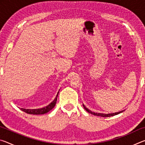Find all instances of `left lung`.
Returning <instances> with one entry per match:
<instances>
[{"mask_svg":"<svg viewBox=\"0 0 145 145\" xmlns=\"http://www.w3.org/2000/svg\"><path fill=\"white\" fill-rule=\"evenodd\" d=\"M83 105V107L85 109L86 111L87 112H89V113L92 114L93 115H95V116H102V117H109V116H114V115H116V114H118L120 113H121L123 111H120V112H114V113H109V114H104V113H97V112H92L91 111H90L89 109H88L87 107H86L85 105L84 104Z\"/></svg>","mask_w":145,"mask_h":145,"instance_id":"left-lung-1","label":"left lung"}]
</instances>
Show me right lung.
<instances>
[{
  "label": "right lung",
  "instance_id": "add662e5",
  "mask_svg": "<svg viewBox=\"0 0 145 145\" xmlns=\"http://www.w3.org/2000/svg\"><path fill=\"white\" fill-rule=\"evenodd\" d=\"M58 93H57V95H56V98L54 100L50 103V104L48 105L47 106H46L45 107L41 108V109H23V108H21V110L24 112H26L27 114H45L46 112H48L52 110L54 107L55 105L56 104V102H57V98L58 96Z\"/></svg>",
  "mask_w": 145,
  "mask_h": 145
}]
</instances>
